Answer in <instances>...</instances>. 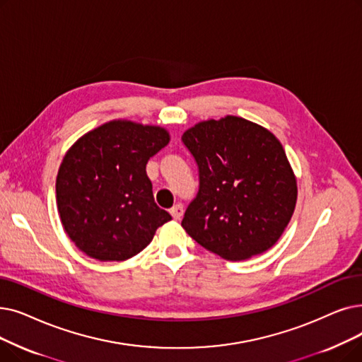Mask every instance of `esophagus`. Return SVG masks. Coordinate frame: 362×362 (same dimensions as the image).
<instances>
[{"instance_id":"obj_1","label":"esophagus","mask_w":362,"mask_h":362,"mask_svg":"<svg viewBox=\"0 0 362 362\" xmlns=\"http://www.w3.org/2000/svg\"><path fill=\"white\" fill-rule=\"evenodd\" d=\"M170 214L175 220H180V217L183 216V206H182V204H176V206L170 210Z\"/></svg>"}]
</instances>
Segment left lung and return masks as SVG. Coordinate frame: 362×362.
<instances>
[{
  "label": "left lung",
  "mask_w": 362,
  "mask_h": 362,
  "mask_svg": "<svg viewBox=\"0 0 362 362\" xmlns=\"http://www.w3.org/2000/svg\"><path fill=\"white\" fill-rule=\"evenodd\" d=\"M182 140L199 170V191L185 211L183 229L226 260L269 250L297 201V179L276 136L226 115L195 124Z\"/></svg>",
  "instance_id": "obj_1"
}]
</instances>
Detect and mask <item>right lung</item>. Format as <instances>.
Wrapping results in <instances>:
<instances>
[{
	"instance_id": "add662e5",
	"label": "right lung",
	"mask_w": 362,
	"mask_h": 362,
	"mask_svg": "<svg viewBox=\"0 0 362 362\" xmlns=\"http://www.w3.org/2000/svg\"><path fill=\"white\" fill-rule=\"evenodd\" d=\"M170 142L160 125L112 119L66 151L56 177L60 222L84 255L127 260L146 248L171 220L153 201L146 175L151 156Z\"/></svg>"
}]
</instances>
